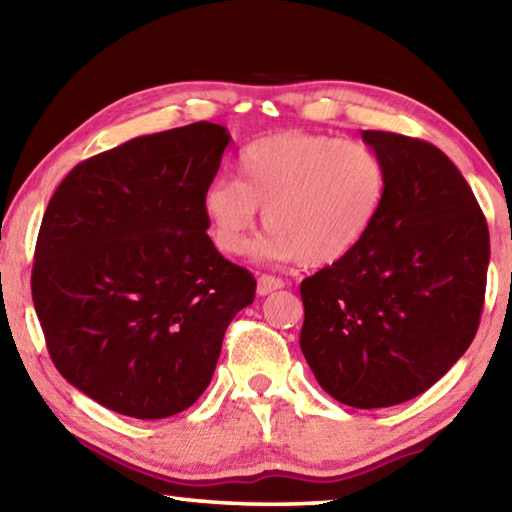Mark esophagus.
I'll use <instances>...</instances> for the list:
<instances>
[{
	"mask_svg": "<svg viewBox=\"0 0 512 512\" xmlns=\"http://www.w3.org/2000/svg\"><path fill=\"white\" fill-rule=\"evenodd\" d=\"M284 287V280H280V277H275V275H259V280H257V293L259 296H268V293H273V291H277V289H282Z\"/></svg>",
	"mask_w": 512,
	"mask_h": 512,
	"instance_id": "1",
	"label": "esophagus"
}]
</instances>
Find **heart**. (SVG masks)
<instances>
[{"label": "heart", "instance_id": "obj_1", "mask_svg": "<svg viewBox=\"0 0 512 512\" xmlns=\"http://www.w3.org/2000/svg\"><path fill=\"white\" fill-rule=\"evenodd\" d=\"M386 196L388 169L372 146L287 131L246 144L237 158V180H212L203 212L225 255L248 253L262 210L271 230L268 255L323 268L343 262L363 244Z\"/></svg>", "mask_w": 512, "mask_h": 512}]
</instances>
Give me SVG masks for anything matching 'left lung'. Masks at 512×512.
Masks as SVG:
<instances>
[{"instance_id":"obj_1","label":"left lung","mask_w":512,"mask_h":512,"mask_svg":"<svg viewBox=\"0 0 512 512\" xmlns=\"http://www.w3.org/2000/svg\"><path fill=\"white\" fill-rule=\"evenodd\" d=\"M388 196L354 253L300 284V348L323 391L384 409L431 388L479 329L490 232L454 162L436 146L363 131Z\"/></svg>"}]
</instances>
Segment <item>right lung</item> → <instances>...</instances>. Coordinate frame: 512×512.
Instances as JSON below:
<instances>
[{"mask_svg":"<svg viewBox=\"0 0 512 512\" xmlns=\"http://www.w3.org/2000/svg\"><path fill=\"white\" fill-rule=\"evenodd\" d=\"M228 142L210 121L135 137L76 164L42 216L31 293L49 357L110 411L189 409L255 300L253 273L207 237L203 194Z\"/></svg>","mask_w":512,"mask_h":512,"instance_id":"add662e5","label":"right lung"}]
</instances>
